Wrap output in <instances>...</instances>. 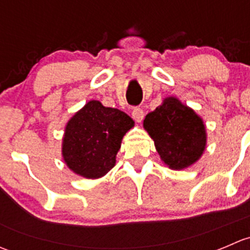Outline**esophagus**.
<instances>
[{
	"instance_id": "esophagus-1",
	"label": "esophagus",
	"mask_w": 250,
	"mask_h": 250,
	"mask_svg": "<svg viewBox=\"0 0 250 250\" xmlns=\"http://www.w3.org/2000/svg\"><path fill=\"white\" fill-rule=\"evenodd\" d=\"M132 117L134 118L135 122L140 123L144 118L143 109H140V107H134V109H133V112H132Z\"/></svg>"
}]
</instances>
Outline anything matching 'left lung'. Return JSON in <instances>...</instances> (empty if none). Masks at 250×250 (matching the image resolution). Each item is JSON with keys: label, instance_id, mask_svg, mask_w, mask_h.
I'll return each instance as SVG.
<instances>
[{"label": "left lung", "instance_id": "obj_1", "mask_svg": "<svg viewBox=\"0 0 250 250\" xmlns=\"http://www.w3.org/2000/svg\"><path fill=\"white\" fill-rule=\"evenodd\" d=\"M144 128L155 141L161 160L170 169L190 167L206 148L202 118L174 97L166 98L162 105L146 115Z\"/></svg>", "mask_w": 250, "mask_h": 250}]
</instances>
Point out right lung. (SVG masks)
I'll list each match as a JSON object with an SVG mask.
<instances>
[{"label": "right lung", "instance_id": "obj_1", "mask_svg": "<svg viewBox=\"0 0 250 250\" xmlns=\"http://www.w3.org/2000/svg\"><path fill=\"white\" fill-rule=\"evenodd\" d=\"M134 121L123 111L90 100L65 127L62 157L74 173L98 179L112 169L123 135Z\"/></svg>", "mask_w": 250, "mask_h": 250}]
</instances>
